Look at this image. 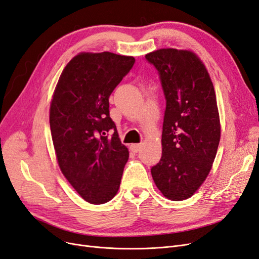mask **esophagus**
Wrapping results in <instances>:
<instances>
[{
    "label": "esophagus",
    "instance_id": "34e87169",
    "mask_svg": "<svg viewBox=\"0 0 259 259\" xmlns=\"http://www.w3.org/2000/svg\"><path fill=\"white\" fill-rule=\"evenodd\" d=\"M140 148H142V145H140V144H132L131 145L132 151L135 152V153H137L140 150Z\"/></svg>",
    "mask_w": 259,
    "mask_h": 259
}]
</instances>
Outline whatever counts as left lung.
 <instances>
[{"label": "left lung", "instance_id": "1", "mask_svg": "<svg viewBox=\"0 0 259 259\" xmlns=\"http://www.w3.org/2000/svg\"><path fill=\"white\" fill-rule=\"evenodd\" d=\"M146 59L158 70L166 100L162 156L151 175L164 197L183 201L206 179L221 140L214 86L190 51L161 49Z\"/></svg>", "mask_w": 259, "mask_h": 259}]
</instances>
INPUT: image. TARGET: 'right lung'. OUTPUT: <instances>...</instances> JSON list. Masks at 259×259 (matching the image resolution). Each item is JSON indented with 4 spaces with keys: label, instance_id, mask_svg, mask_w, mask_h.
I'll list each match as a JSON object with an SVG mask.
<instances>
[{
    "label": "right lung",
    "instance_id": "add662e5",
    "mask_svg": "<svg viewBox=\"0 0 259 259\" xmlns=\"http://www.w3.org/2000/svg\"><path fill=\"white\" fill-rule=\"evenodd\" d=\"M134 64V57L110 52L80 53L69 61L54 92L50 125L58 165L92 204L114 197L128 160L109 114V97Z\"/></svg>",
    "mask_w": 259,
    "mask_h": 259
}]
</instances>
